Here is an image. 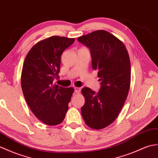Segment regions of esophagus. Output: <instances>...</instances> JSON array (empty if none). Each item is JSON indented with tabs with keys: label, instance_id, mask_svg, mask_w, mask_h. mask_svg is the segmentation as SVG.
Here are the masks:
<instances>
[{
	"label": "esophagus",
	"instance_id": "34e87169",
	"mask_svg": "<svg viewBox=\"0 0 158 158\" xmlns=\"http://www.w3.org/2000/svg\"><path fill=\"white\" fill-rule=\"evenodd\" d=\"M74 92L76 94H78L80 92V89L78 88V87H74Z\"/></svg>",
	"mask_w": 158,
	"mask_h": 158
}]
</instances>
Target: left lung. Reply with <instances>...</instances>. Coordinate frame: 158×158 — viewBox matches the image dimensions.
<instances>
[{
	"label": "left lung",
	"mask_w": 158,
	"mask_h": 158,
	"mask_svg": "<svg viewBox=\"0 0 158 158\" xmlns=\"http://www.w3.org/2000/svg\"><path fill=\"white\" fill-rule=\"evenodd\" d=\"M90 51L92 68L97 70L101 87L95 93L82 89L85 103L81 108L85 123L93 129L107 127L117 118L127 99L131 85V62L124 44L105 30L78 38Z\"/></svg>",
	"instance_id": "obj_1"
}]
</instances>
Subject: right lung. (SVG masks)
<instances>
[{
    "label": "right lung",
    "mask_w": 158,
    "mask_h": 158,
    "mask_svg": "<svg viewBox=\"0 0 158 158\" xmlns=\"http://www.w3.org/2000/svg\"><path fill=\"white\" fill-rule=\"evenodd\" d=\"M74 38L51 36L36 44L24 61L21 83L23 96L33 114L49 126L61 124L68 110L73 89L54 85L59 78L61 56Z\"/></svg>",
    "instance_id": "obj_1"
}]
</instances>
